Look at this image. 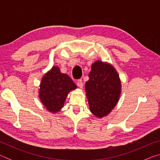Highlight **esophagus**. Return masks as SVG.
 I'll use <instances>...</instances> for the list:
<instances>
[{
    "mask_svg": "<svg viewBox=\"0 0 160 160\" xmlns=\"http://www.w3.org/2000/svg\"><path fill=\"white\" fill-rule=\"evenodd\" d=\"M77 85L80 88H82V87H83V82H82V80H81V79H80V80H78V82H77Z\"/></svg>",
    "mask_w": 160,
    "mask_h": 160,
    "instance_id": "34e87169",
    "label": "esophagus"
}]
</instances>
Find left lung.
<instances>
[{"instance_id":"left-lung-1","label":"left lung","mask_w":160,"mask_h":160,"mask_svg":"<svg viewBox=\"0 0 160 160\" xmlns=\"http://www.w3.org/2000/svg\"><path fill=\"white\" fill-rule=\"evenodd\" d=\"M89 78L85 91L90 110L97 117L102 118L109 114L118 102L120 78L112 65L100 61L92 65Z\"/></svg>"}]
</instances>
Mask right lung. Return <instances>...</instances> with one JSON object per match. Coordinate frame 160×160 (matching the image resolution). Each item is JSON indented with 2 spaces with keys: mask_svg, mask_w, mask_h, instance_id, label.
I'll use <instances>...</instances> for the list:
<instances>
[{
  "mask_svg": "<svg viewBox=\"0 0 160 160\" xmlns=\"http://www.w3.org/2000/svg\"><path fill=\"white\" fill-rule=\"evenodd\" d=\"M76 88L68 75L61 73L58 66H53L42 78L39 97L48 112L56 113L63 107L70 92Z\"/></svg>",
  "mask_w": 160,
  "mask_h": 160,
  "instance_id": "add662e5",
  "label": "right lung"
}]
</instances>
